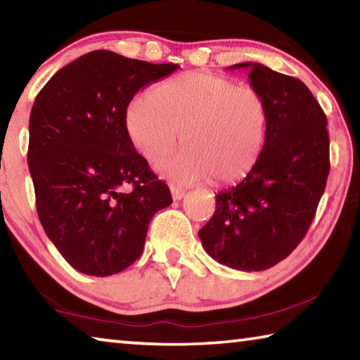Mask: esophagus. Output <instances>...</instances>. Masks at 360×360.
<instances>
[{"mask_svg":"<svg viewBox=\"0 0 360 360\" xmlns=\"http://www.w3.org/2000/svg\"><path fill=\"white\" fill-rule=\"evenodd\" d=\"M169 191H172V195H173V198H174V200H178V202H179V200H182V198H184V195H186V192H184V191H181V188H178V187H174V186H172V187H169Z\"/></svg>","mask_w":360,"mask_h":360,"instance_id":"esophagus-1","label":"esophagus"}]
</instances>
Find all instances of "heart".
<instances>
[{"instance_id":"obj_1","label":"heart","mask_w":360,"mask_h":360,"mask_svg":"<svg viewBox=\"0 0 360 360\" xmlns=\"http://www.w3.org/2000/svg\"><path fill=\"white\" fill-rule=\"evenodd\" d=\"M125 133L150 165L176 149L184 150L162 167L179 184L205 179L236 186L257 168L270 131V106L252 87L210 72H186L150 90L127 108Z\"/></svg>"}]
</instances>
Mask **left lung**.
I'll return each instance as SVG.
<instances>
[{
	"label": "left lung",
	"instance_id": "8db88e82",
	"mask_svg": "<svg viewBox=\"0 0 360 360\" xmlns=\"http://www.w3.org/2000/svg\"><path fill=\"white\" fill-rule=\"evenodd\" d=\"M241 68L270 106L265 152L248 179L216 195L198 236L219 264L262 271L288 257L313 222L330 169L327 119L300 79L262 63L229 66Z\"/></svg>",
	"mask_w": 360,
	"mask_h": 360
}]
</instances>
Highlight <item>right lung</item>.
<instances>
[{
  "label": "right lung",
  "instance_id": "obj_1",
  "mask_svg": "<svg viewBox=\"0 0 360 360\" xmlns=\"http://www.w3.org/2000/svg\"><path fill=\"white\" fill-rule=\"evenodd\" d=\"M178 68L94 51L57 71L36 96L28 143L36 210L49 240L84 275L130 266L150 219L173 203L131 146L124 117L139 89Z\"/></svg>",
  "mask_w": 360,
  "mask_h": 360
}]
</instances>
